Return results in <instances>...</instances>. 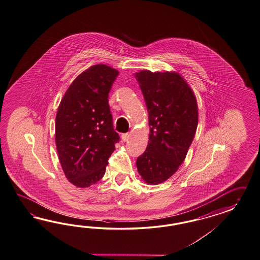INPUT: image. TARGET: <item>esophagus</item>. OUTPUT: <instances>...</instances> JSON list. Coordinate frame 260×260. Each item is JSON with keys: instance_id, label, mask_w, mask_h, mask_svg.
Wrapping results in <instances>:
<instances>
[{"instance_id": "34e87169", "label": "esophagus", "mask_w": 260, "mask_h": 260, "mask_svg": "<svg viewBox=\"0 0 260 260\" xmlns=\"http://www.w3.org/2000/svg\"><path fill=\"white\" fill-rule=\"evenodd\" d=\"M131 138V134H122V140L124 142H127Z\"/></svg>"}]
</instances>
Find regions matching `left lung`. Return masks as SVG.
Instances as JSON below:
<instances>
[{"instance_id": "left-lung-1", "label": "left lung", "mask_w": 260, "mask_h": 260, "mask_svg": "<svg viewBox=\"0 0 260 260\" xmlns=\"http://www.w3.org/2000/svg\"><path fill=\"white\" fill-rule=\"evenodd\" d=\"M147 104L149 136L137 158L142 180L159 184L184 161L196 134L199 113L194 91L177 72L141 70L134 74Z\"/></svg>"}]
</instances>
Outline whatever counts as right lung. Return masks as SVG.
Segmentation results:
<instances>
[{"instance_id": "1", "label": "right lung", "mask_w": 260, "mask_h": 260, "mask_svg": "<svg viewBox=\"0 0 260 260\" xmlns=\"http://www.w3.org/2000/svg\"><path fill=\"white\" fill-rule=\"evenodd\" d=\"M116 69L96 64L77 76L61 99L56 116L55 140L68 181L79 188L98 183L119 136L114 132L108 94Z\"/></svg>"}]
</instances>
